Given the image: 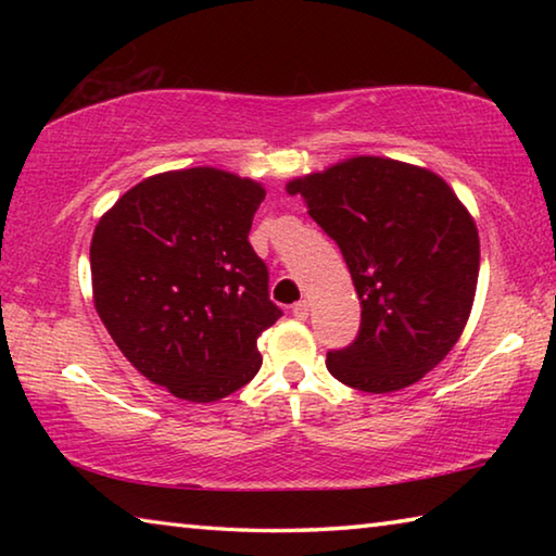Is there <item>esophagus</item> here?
Segmentation results:
<instances>
[{
	"instance_id": "esophagus-1",
	"label": "esophagus",
	"mask_w": 556,
	"mask_h": 556,
	"mask_svg": "<svg viewBox=\"0 0 556 556\" xmlns=\"http://www.w3.org/2000/svg\"><path fill=\"white\" fill-rule=\"evenodd\" d=\"M291 314H294L299 321H306V318H308V301H296V304L291 306Z\"/></svg>"
}]
</instances>
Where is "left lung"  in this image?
<instances>
[{"label": "left lung", "mask_w": 556, "mask_h": 556, "mask_svg": "<svg viewBox=\"0 0 556 556\" xmlns=\"http://www.w3.org/2000/svg\"><path fill=\"white\" fill-rule=\"evenodd\" d=\"M287 191L341 248L361 299V331L328 351V372L384 394L434 370L464 333L481 267L476 223L451 186L429 168L353 156Z\"/></svg>", "instance_id": "left-lung-1"}]
</instances>
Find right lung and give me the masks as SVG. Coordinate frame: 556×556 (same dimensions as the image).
<instances>
[{
	"label": "right lung",
	"mask_w": 556,
	"mask_h": 556,
	"mask_svg": "<svg viewBox=\"0 0 556 556\" xmlns=\"http://www.w3.org/2000/svg\"><path fill=\"white\" fill-rule=\"evenodd\" d=\"M265 188L213 166L144 178L96 225L92 301L127 361L188 402L255 378L281 308L248 240Z\"/></svg>",
	"instance_id": "right-lung-1"
}]
</instances>
